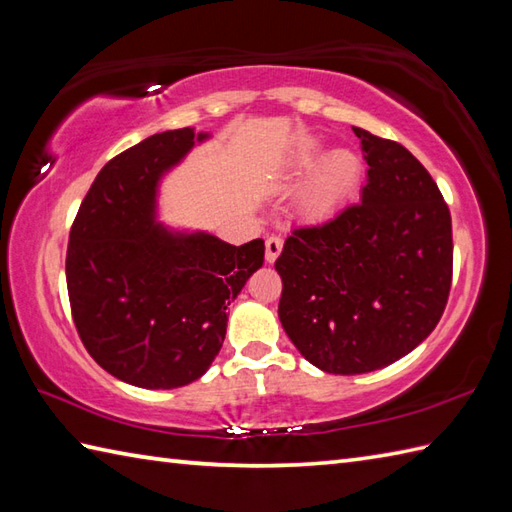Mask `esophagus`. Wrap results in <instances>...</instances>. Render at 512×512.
<instances>
[{
  "label": "esophagus",
  "mask_w": 512,
  "mask_h": 512,
  "mask_svg": "<svg viewBox=\"0 0 512 512\" xmlns=\"http://www.w3.org/2000/svg\"><path fill=\"white\" fill-rule=\"evenodd\" d=\"M281 248H284V242H281V237L273 235V237L266 239V262L268 264L275 262V259L279 257V253H281Z\"/></svg>",
  "instance_id": "1"
}]
</instances>
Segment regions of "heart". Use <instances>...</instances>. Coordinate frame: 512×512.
Returning a JSON list of instances; mask_svg holds the SVG:
<instances>
[{
    "mask_svg": "<svg viewBox=\"0 0 512 512\" xmlns=\"http://www.w3.org/2000/svg\"><path fill=\"white\" fill-rule=\"evenodd\" d=\"M284 176L288 182H299L308 176L299 191L297 209L310 220H323L352 198L361 178V160L350 149H334L325 154L323 140L308 136L290 149Z\"/></svg>",
    "mask_w": 512,
    "mask_h": 512,
    "instance_id": "1",
    "label": "heart"
}]
</instances>
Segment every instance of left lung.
<instances>
[{"label":"left lung","instance_id":"left-lung-1","mask_svg":"<svg viewBox=\"0 0 512 512\" xmlns=\"http://www.w3.org/2000/svg\"><path fill=\"white\" fill-rule=\"evenodd\" d=\"M354 134L369 165L361 204L295 228L275 262L288 339L341 376L387 367L427 339L453 275L451 213L429 171L394 140Z\"/></svg>","mask_w":512,"mask_h":512}]
</instances>
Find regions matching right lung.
<instances>
[{
	"label": "right lung",
	"instance_id": "1",
	"mask_svg": "<svg viewBox=\"0 0 512 512\" xmlns=\"http://www.w3.org/2000/svg\"><path fill=\"white\" fill-rule=\"evenodd\" d=\"M211 134L169 129L99 171L70 231L65 277L85 350L123 383L173 389L211 367L228 306L264 264V239L233 246L158 220L160 182Z\"/></svg>",
	"mask_w": 512,
	"mask_h": 512
}]
</instances>
